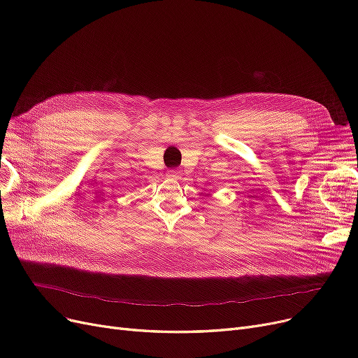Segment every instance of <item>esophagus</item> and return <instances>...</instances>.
Instances as JSON below:
<instances>
[{"mask_svg":"<svg viewBox=\"0 0 358 358\" xmlns=\"http://www.w3.org/2000/svg\"><path fill=\"white\" fill-rule=\"evenodd\" d=\"M180 176H181V174H180L178 171H176V169H169V171L166 173V177L171 178V180H178Z\"/></svg>","mask_w":358,"mask_h":358,"instance_id":"1","label":"esophagus"}]
</instances>
